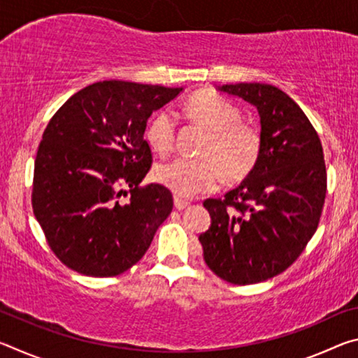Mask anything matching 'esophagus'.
<instances>
[{"label": "esophagus", "instance_id": "34e87169", "mask_svg": "<svg viewBox=\"0 0 358 358\" xmlns=\"http://www.w3.org/2000/svg\"><path fill=\"white\" fill-rule=\"evenodd\" d=\"M173 203H175V208H177V210H185L186 207H189V202L185 201V199L178 197V196H175Z\"/></svg>", "mask_w": 358, "mask_h": 358}]
</instances>
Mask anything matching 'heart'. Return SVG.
Masks as SVG:
<instances>
[{"label": "heart", "instance_id": "1", "mask_svg": "<svg viewBox=\"0 0 358 358\" xmlns=\"http://www.w3.org/2000/svg\"><path fill=\"white\" fill-rule=\"evenodd\" d=\"M191 117L207 128L208 137L199 157L180 156L157 166L155 177L177 196L194 197L216 189L227 181H241L256 169L262 153V137L252 124L241 121L240 108L210 90L194 93L186 102ZM177 121L167 108L156 112L145 128V138L157 153L173 148Z\"/></svg>", "mask_w": 358, "mask_h": 358}]
</instances>
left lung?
<instances>
[{"mask_svg": "<svg viewBox=\"0 0 358 358\" xmlns=\"http://www.w3.org/2000/svg\"><path fill=\"white\" fill-rule=\"evenodd\" d=\"M221 92L257 107L262 153L238 187L203 202L211 226L199 241L215 275L246 286L282 273L305 251L322 215L327 169L316 129L280 88L235 83Z\"/></svg>", "mask_w": 358, "mask_h": 358, "instance_id": "left-lung-1", "label": "left lung"}]
</instances>
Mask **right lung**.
<instances>
[{"label": "right lung", "instance_id": "1", "mask_svg": "<svg viewBox=\"0 0 358 358\" xmlns=\"http://www.w3.org/2000/svg\"><path fill=\"white\" fill-rule=\"evenodd\" d=\"M183 88L104 80L58 108L34 161L31 203L53 254L80 275L124 273L147 252L173 207L143 138L153 110Z\"/></svg>", "mask_w": 358, "mask_h": 358}]
</instances>
